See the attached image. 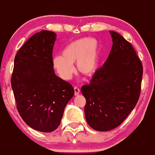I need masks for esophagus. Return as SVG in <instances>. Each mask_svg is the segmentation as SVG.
<instances>
[{
  "instance_id": "esophagus-1",
  "label": "esophagus",
  "mask_w": 155,
  "mask_h": 155,
  "mask_svg": "<svg viewBox=\"0 0 155 155\" xmlns=\"http://www.w3.org/2000/svg\"><path fill=\"white\" fill-rule=\"evenodd\" d=\"M80 93V89L78 87H74V94H75L76 96H77L78 94H79Z\"/></svg>"
}]
</instances>
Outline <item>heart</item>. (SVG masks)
I'll list each match as a JSON object with an SVG mask.
<instances>
[{"label":"heart","mask_w":155,"mask_h":155,"mask_svg":"<svg viewBox=\"0 0 155 155\" xmlns=\"http://www.w3.org/2000/svg\"><path fill=\"white\" fill-rule=\"evenodd\" d=\"M99 61V43L95 38H82L68 44L62 52L53 58L54 69L62 79L69 80L74 72L73 64L76 62L77 71L86 76L94 73Z\"/></svg>","instance_id":"b5f03b06"}]
</instances>
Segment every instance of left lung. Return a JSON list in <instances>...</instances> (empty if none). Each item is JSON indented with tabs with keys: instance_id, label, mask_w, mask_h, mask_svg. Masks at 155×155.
Returning <instances> with one entry per match:
<instances>
[{
	"instance_id": "obj_1",
	"label": "left lung",
	"mask_w": 155,
	"mask_h": 155,
	"mask_svg": "<svg viewBox=\"0 0 155 155\" xmlns=\"http://www.w3.org/2000/svg\"><path fill=\"white\" fill-rule=\"evenodd\" d=\"M113 45L102 67L81 91L86 99V120L91 128L104 132L116 128L136 106L141 93L143 66L132 44L109 31Z\"/></svg>"
}]
</instances>
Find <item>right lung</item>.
<instances>
[{"label": "right lung", "instance_id": "obj_1", "mask_svg": "<svg viewBox=\"0 0 155 155\" xmlns=\"http://www.w3.org/2000/svg\"><path fill=\"white\" fill-rule=\"evenodd\" d=\"M56 36L53 31H41L28 38L15 55L11 80L21 118L42 132L59 126L74 94L71 84L55 74L52 53Z\"/></svg>", "mask_w": 155, "mask_h": 155}]
</instances>
